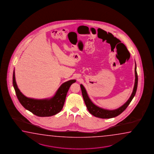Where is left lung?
<instances>
[{
	"mask_svg": "<svg viewBox=\"0 0 154 154\" xmlns=\"http://www.w3.org/2000/svg\"><path fill=\"white\" fill-rule=\"evenodd\" d=\"M135 63H136V62H135ZM134 71H135V82H134V86L133 90L132 93L131 94V96H130V98L128 99V100L124 104L123 106H122L120 108L115 109V110H106V109L101 108L99 106H96L94 103L91 101L90 98H89L86 90L84 86L82 84L80 85L82 97H83V98L84 100L85 104L86 106L88 112H90V113L97 118H102V119H110V118H115L124 112V110L127 108V107L130 104V103L132 101L133 97L135 96L137 89L138 75H137V72L136 63Z\"/></svg>",
	"mask_w": 154,
	"mask_h": 154,
	"instance_id": "left-lung-1",
	"label": "left lung"
}]
</instances>
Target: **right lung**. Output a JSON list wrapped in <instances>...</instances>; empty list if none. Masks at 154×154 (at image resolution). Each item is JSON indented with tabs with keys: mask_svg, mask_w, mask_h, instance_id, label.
<instances>
[{
	"mask_svg": "<svg viewBox=\"0 0 154 154\" xmlns=\"http://www.w3.org/2000/svg\"><path fill=\"white\" fill-rule=\"evenodd\" d=\"M12 81L16 96L22 106L33 114L40 117H48L60 112L63 107L70 86L76 82L75 80H70L64 82L51 98L37 100L28 98L22 94L16 84L15 70L13 72Z\"/></svg>",
	"mask_w": 154,
	"mask_h": 154,
	"instance_id": "right-lung-1",
	"label": "right lung"
}]
</instances>
